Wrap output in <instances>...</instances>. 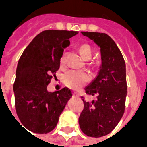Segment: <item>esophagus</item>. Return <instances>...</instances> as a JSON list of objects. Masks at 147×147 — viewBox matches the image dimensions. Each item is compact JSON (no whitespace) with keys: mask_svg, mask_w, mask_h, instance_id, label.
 <instances>
[{"mask_svg":"<svg viewBox=\"0 0 147 147\" xmlns=\"http://www.w3.org/2000/svg\"><path fill=\"white\" fill-rule=\"evenodd\" d=\"M72 95H73V97H75V98H78V97H79V94H78L76 91H73V92H72Z\"/></svg>","mask_w":147,"mask_h":147,"instance_id":"1","label":"esophagus"}]
</instances>
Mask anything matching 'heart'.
Returning a JSON list of instances; mask_svg holds the SVG:
<instances>
[{"label": "heart", "instance_id": "b5f03b06", "mask_svg": "<svg viewBox=\"0 0 147 147\" xmlns=\"http://www.w3.org/2000/svg\"><path fill=\"white\" fill-rule=\"evenodd\" d=\"M80 52L84 60L89 61L91 59L93 55V49L90 45L88 44H83L80 46ZM60 63L61 66H64L65 64L64 55H62L60 59ZM90 80V76L89 73L84 71L70 70L64 75L63 82L68 87L71 89H80L82 86Z\"/></svg>", "mask_w": 147, "mask_h": 147}]
</instances>
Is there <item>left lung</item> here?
I'll use <instances>...</instances> for the list:
<instances>
[{"label": "left lung", "instance_id": "8db88e82", "mask_svg": "<svg viewBox=\"0 0 147 147\" xmlns=\"http://www.w3.org/2000/svg\"><path fill=\"white\" fill-rule=\"evenodd\" d=\"M81 33L100 47L102 64L98 76L85 88L86 94L97 99L90 102L83 99L84 108L79 123L85 135L98 138L109 134L123 117L127 93L126 66L121 52L108 34Z\"/></svg>", "mask_w": 147, "mask_h": 147}]
</instances>
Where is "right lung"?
Listing matches in <instances>:
<instances>
[{
    "label": "right lung",
    "instance_id": "1",
    "mask_svg": "<svg viewBox=\"0 0 147 147\" xmlns=\"http://www.w3.org/2000/svg\"><path fill=\"white\" fill-rule=\"evenodd\" d=\"M77 34L44 30L27 45L19 60L13 85L15 106L22 124L31 132L45 134L54 129L72 97L67 87L51 93L47 86L60 68L64 49L70 45L68 39Z\"/></svg>",
    "mask_w": 147,
    "mask_h": 147
}]
</instances>
